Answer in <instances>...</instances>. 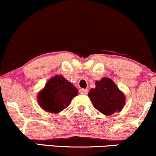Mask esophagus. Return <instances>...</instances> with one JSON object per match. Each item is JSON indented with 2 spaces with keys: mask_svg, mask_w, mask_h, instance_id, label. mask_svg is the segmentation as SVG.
Instances as JSON below:
<instances>
[{
  "mask_svg": "<svg viewBox=\"0 0 156 156\" xmlns=\"http://www.w3.org/2000/svg\"><path fill=\"white\" fill-rule=\"evenodd\" d=\"M79 92H80V94H84V95H86L87 94V93H88V90L87 89H84V88H81L79 90Z\"/></svg>",
  "mask_w": 156,
  "mask_h": 156,
  "instance_id": "34e87169",
  "label": "esophagus"
}]
</instances>
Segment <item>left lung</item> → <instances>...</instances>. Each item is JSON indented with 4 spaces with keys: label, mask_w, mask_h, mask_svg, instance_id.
<instances>
[{
    "label": "left lung",
    "mask_w": 156,
    "mask_h": 156,
    "mask_svg": "<svg viewBox=\"0 0 156 156\" xmlns=\"http://www.w3.org/2000/svg\"><path fill=\"white\" fill-rule=\"evenodd\" d=\"M95 84L96 87L88 93L93 107L107 116L121 111L126 104V96L116 84L108 77H103Z\"/></svg>",
    "instance_id": "left-lung-1"
}]
</instances>
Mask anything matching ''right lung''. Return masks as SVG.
Here are the masks:
<instances>
[{"instance_id":"1","label":"right lung","mask_w":156,"mask_h":156,"mask_svg":"<svg viewBox=\"0 0 156 156\" xmlns=\"http://www.w3.org/2000/svg\"><path fill=\"white\" fill-rule=\"evenodd\" d=\"M78 95V90L62 75H55L37 94L38 105L47 112L57 114L66 109Z\"/></svg>"}]
</instances>
